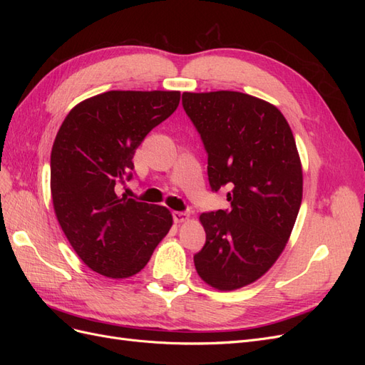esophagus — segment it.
<instances>
[{
    "instance_id": "obj_1",
    "label": "esophagus",
    "mask_w": 365,
    "mask_h": 365,
    "mask_svg": "<svg viewBox=\"0 0 365 365\" xmlns=\"http://www.w3.org/2000/svg\"><path fill=\"white\" fill-rule=\"evenodd\" d=\"M172 216H173L175 224L185 222V220H189V217H190V215H189V213H185V212H173V213H172Z\"/></svg>"
}]
</instances>
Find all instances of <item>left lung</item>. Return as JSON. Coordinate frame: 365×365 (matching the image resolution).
<instances>
[{
    "label": "left lung",
    "instance_id": "obj_1",
    "mask_svg": "<svg viewBox=\"0 0 365 365\" xmlns=\"http://www.w3.org/2000/svg\"><path fill=\"white\" fill-rule=\"evenodd\" d=\"M182 106L208 153L212 189H228V212L200 216L205 245L200 277L219 291L259 280L291 237L303 197L294 134L272 103L239 91L182 93Z\"/></svg>",
    "mask_w": 365,
    "mask_h": 365
}]
</instances>
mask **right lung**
Segmentation results:
<instances>
[{"label":"right lung","instance_id":"add662e5","mask_svg":"<svg viewBox=\"0 0 365 365\" xmlns=\"http://www.w3.org/2000/svg\"><path fill=\"white\" fill-rule=\"evenodd\" d=\"M180 91H106L77 103L54 138V215L88 268L128 279L146 267L173 224L169 208L117 189L130 178L135 149L180 105Z\"/></svg>","mask_w":365,"mask_h":365}]
</instances>
